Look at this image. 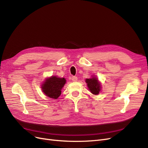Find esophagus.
<instances>
[{"label": "esophagus", "instance_id": "34e87169", "mask_svg": "<svg viewBox=\"0 0 148 148\" xmlns=\"http://www.w3.org/2000/svg\"><path fill=\"white\" fill-rule=\"evenodd\" d=\"M72 80L73 82H76L77 80V77H76V76H73L72 77Z\"/></svg>", "mask_w": 148, "mask_h": 148}]
</instances>
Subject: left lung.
<instances>
[{"mask_svg":"<svg viewBox=\"0 0 148 148\" xmlns=\"http://www.w3.org/2000/svg\"><path fill=\"white\" fill-rule=\"evenodd\" d=\"M86 83L87 84V85H88V88L91 93L95 95L99 94L101 90V84L96 78L93 77L92 79H86Z\"/></svg>","mask_w":148,"mask_h":148,"instance_id":"obj_1","label":"left lung"}]
</instances>
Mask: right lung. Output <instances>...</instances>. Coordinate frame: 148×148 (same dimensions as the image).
<instances>
[{"mask_svg": "<svg viewBox=\"0 0 148 148\" xmlns=\"http://www.w3.org/2000/svg\"><path fill=\"white\" fill-rule=\"evenodd\" d=\"M65 83L64 78L52 76L51 78L47 79L42 85V90L47 96L56 99L61 95V90Z\"/></svg>", "mask_w": 148, "mask_h": 148, "instance_id": "obj_1", "label": "right lung"}]
</instances>
